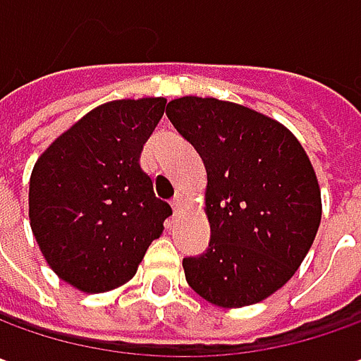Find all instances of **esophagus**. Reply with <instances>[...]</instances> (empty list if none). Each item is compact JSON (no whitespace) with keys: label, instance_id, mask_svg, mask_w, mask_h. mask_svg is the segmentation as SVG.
<instances>
[{"label":"esophagus","instance_id":"obj_1","mask_svg":"<svg viewBox=\"0 0 361 361\" xmlns=\"http://www.w3.org/2000/svg\"><path fill=\"white\" fill-rule=\"evenodd\" d=\"M171 209H173V214H176V216H178L181 209H183V200H181V195H178V197L171 202Z\"/></svg>","mask_w":361,"mask_h":361}]
</instances>
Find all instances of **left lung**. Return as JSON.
Here are the masks:
<instances>
[{"instance_id":"obj_1","label":"left lung","mask_w":361,"mask_h":361,"mask_svg":"<svg viewBox=\"0 0 361 361\" xmlns=\"http://www.w3.org/2000/svg\"><path fill=\"white\" fill-rule=\"evenodd\" d=\"M202 156L212 240L185 257L193 292L218 307H245L283 288L302 266L322 221L310 157L278 119L216 97L183 95L166 109Z\"/></svg>"}]
</instances>
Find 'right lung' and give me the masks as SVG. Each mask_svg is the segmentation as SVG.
Masks as SVG:
<instances>
[{
    "mask_svg": "<svg viewBox=\"0 0 361 361\" xmlns=\"http://www.w3.org/2000/svg\"><path fill=\"white\" fill-rule=\"evenodd\" d=\"M166 97L102 104L57 135L30 178V226L47 266L83 293L135 276L171 214L140 166Z\"/></svg>",
    "mask_w": 361,
    "mask_h": 361,
    "instance_id": "obj_1",
    "label": "right lung"
}]
</instances>
